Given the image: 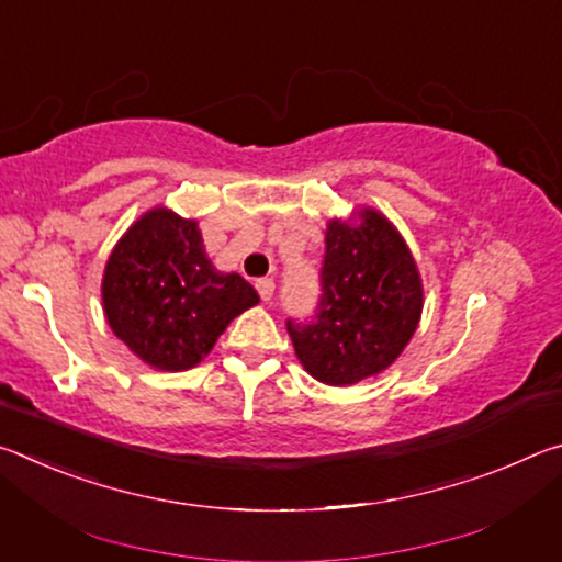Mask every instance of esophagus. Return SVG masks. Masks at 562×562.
Segmentation results:
<instances>
[{
  "label": "esophagus",
  "mask_w": 562,
  "mask_h": 562,
  "mask_svg": "<svg viewBox=\"0 0 562 562\" xmlns=\"http://www.w3.org/2000/svg\"><path fill=\"white\" fill-rule=\"evenodd\" d=\"M255 288H258L262 302H270V300H272V294H274V282H272L270 278H262V280H258V282H255Z\"/></svg>",
  "instance_id": "esophagus-1"
}]
</instances>
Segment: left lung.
I'll return each mask as SVG.
<instances>
[{
  "mask_svg": "<svg viewBox=\"0 0 562 562\" xmlns=\"http://www.w3.org/2000/svg\"><path fill=\"white\" fill-rule=\"evenodd\" d=\"M325 243L317 317L288 322V331L304 372L351 386L386 372L412 341L424 282L402 233L376 207L331 217Z\"/></svg>",
  "mask_w": 562,
  "mask_h": 562,
  "instance_id": "1",
  "label": "left lung"
}]
</instances>
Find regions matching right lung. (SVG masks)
Listing matches in <instances>:
<instances>
[{"instance_id":"add662e5","label":"right lung","mask_w":562,"mask_h":562,"mask_svg":"<svg viewBox=\"0 0 562 562\" xmlns=\"http://www.w3.org/2000/svg\"><path fill=\"white\" fill-rule=\"evenodd\" d=\"M103 315L133 355L160 372H186L260 302L237 272L205 255L198 221L156 205L133 223L103 268Z\"/></svg>"}]
</instances>
